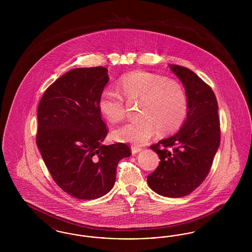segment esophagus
<instances>
[{
	"label": "esophagus",
	"instance_id": "1",
	"mask_svg": "<svg viewBox=\"0 0 252 252\" xmlns=\"http://www.w3.org/2000/svg\"><path fill=\"white\" fill-rule=\"evenodd\" d=\"M141 151H142V149L140 147H138V146H131V152L133 155H135V154H137V153H139Z\"/></svg>",
	"mask_w": 252,
	"mask_h": 252
}]
</instances>
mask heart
Returning <instances> with one entry per match:
<instances>
[{"label":"heart","instance_id":"1","mask_svg":"<svg viewBox=\"0 0 252 252\" xmlns=\"http://www.w3.org/2000/svg\"><path fill=\"white\" fill-rule=\"evenodd\" d=\"M121 93L127 100L141 101L139 120L132 121L113 132L115 140L142 145L156 132L167 134L177 130L187 114V97L180 83L152 73L137 71L125 75L119 82ZM102 115L111 123L126 114L124 99L113 90H106L98 101Z\"/></svg>","mask_w":252,"mask_h":252}]
</instances>
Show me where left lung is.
Here are the masks:
<instances>
[{
  "label": "left lung",
  "mask_w": 252,
  "mask_h": 252,
  "mask_svg": "<svg viewBox=\"0 0 252 252\" xmlns=\"http://www.w3.org/2000/svg\"><path fill=\"white\" fill-rule=\"evenodd\" d=\"M187 97V116L180 130L150 148L159 164L147 177L148 186L162 196L181 197L206 179L220 144L218 104L208 85L188 68L169 65Z\"/></svg>",
  "instance_id": "1"
}]
</instances>
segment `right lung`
Masks as SVG:
<instances>
[{
  "label": "right lung",
  "mask_w": 252,
  "mask_h": 252,
  "mask_svg": "<svg viewBox=\"0 0 252 252\" xmlns=\"http://www.w3.org/2000/svg\"><path fill=\"white\" fill-rule=\"evenodd\" d=\"M108 69L76 68L49 87L37 108L36 145L55 182L72 197L92 200L107 194L126 144L105 145L108 129L98 101Z\"/></svg>",
  "instance_id": "obj_1"
}]
</instances>
